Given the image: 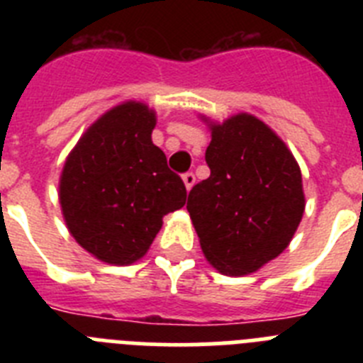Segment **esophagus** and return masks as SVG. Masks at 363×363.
<instances>
[{"instance_id":"esophagus-1","label":"esophagus","mask_w":363,"mask_h":363,"mask_svg":"<svg viewBox=\"0 0 363 363\" xmlns=\"http://www.w3.org/2000/svg\"><path fill=\"white\" fill-rule=\"evenodd\" d=\"M184 184H185V187H187V191H191L192 185L196 184V176H194V172H185Z\"/></svg>"}]
</instances>
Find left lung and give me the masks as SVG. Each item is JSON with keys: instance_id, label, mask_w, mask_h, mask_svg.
I'll list each match as a JSON object with an SVG mask.
<instances>
[{"instance_id": "left-lung-1", "label": "left lung", "mask_w": 363, "mask_h": 363, "mask_svg": "<svg viewBox=\"0 0 363 363\" xmlns=\"http://www.w3.org/2000/svg\"><path fill=\"white\" fill-rule=\"evenodd\" d=\"M211 176L189 192L201 251L227 277L258 271L296 233L306 209L293 154L264 121L238 114L213 125Z\"/></svg>"}]
</instances>
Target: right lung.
<instances>
[{"instance_id":"add662e5","label":"right lung","mask_w":363,"mask_h":363,"mask_svg":"<svg viewBox=\"0 0 363 363\" xmlns=\"http://www.w3.org/2000/svg\"><path fill=\"white\" fill-rule=\"evenodd\" d=\"M156 116L136 101L99 118L67 158L60 203L76 242L107 264L142 258L163 216L182 209L184 179L150 140Z\"/></svg>"}]
</instances>
